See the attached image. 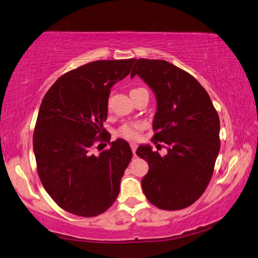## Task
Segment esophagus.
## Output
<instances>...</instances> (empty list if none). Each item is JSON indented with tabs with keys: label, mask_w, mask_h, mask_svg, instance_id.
I'll return each instance as SVG.
<instances>
[{
	"label": "esophagus",
	"mask_w": 258,
	"mask_h": 258,
	"mask_svg": "<svg viewBox=\"0 0 258 258\" xmlns=\"http://www.w3.org/2000/svg\"><path fill=\"white\" fill-rule=\"evenodd\" d=\"M137 148H138V145L136 144V142H131V149H132L134 156H136V151H137Z\"/></svg>",
	"instance_id": "obj_1"
}]
</instances>
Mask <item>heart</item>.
I'll return each instance as SVG.
<instances>
[{
	"label": "heart",
	"instance_id": "1",
	"mask_svg": "<svg viewBox=\"0 0 258 258\" xmlns=\"http://www.w3.org/2000/svg\"><path fill=\"white\" fill-rule=\"evenodd\" d=\"M142 88H136L132 89L131 92L140 91ZM144 130V124L142 122H131V124H125L122 125L119 128V136L128 139V140H138L140 138L141 131Z\"/></svg>",
	"mask_w": 258,
	"mask_h": 258
}]
</instances>
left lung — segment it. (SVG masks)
<instances>
[{
    "label": "left lung",
    "instance_id": "obj_1",
    "mask_svg": "<svg viewBox=\"0 0 258 258\" xmlns=\"http://www.w3.org/2000/svg\"><path fill=\"white\" fill-rule=\"evenodd\" d=\"M134 62L131 78L140 77L157 101L153 142H164L167 149L165 156L149 145L137 149L149 165L142 190L159 209L180 210L204 193L214 173L220 148L218 113L209 94L189 73L163 59Z\"/></svg>",
    "mask_w": 258,
    "mask_h": 258
}]
</instances>
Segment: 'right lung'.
Segmentation results:
<instances>
[{"instance_id":"obj_1","label":"right lung","mask_w":258,"mask_h":258,"mask_svg":"<svg viewBox=\"0 0 258 258\" xmlns=\"http://www.w3.org/2000/svg\"><path fill=\"white\" fill-rule=\"evenodd\" d=\"M134 60L85 64L58 78L41 102L33 134L38 173L50 198L70 214H103L119 194L133 154L127 141L110 142L103 122L111 87L128 76ZM103 141L110 149L94 155L93 145Z\"/></svg>"}]
</instances>
